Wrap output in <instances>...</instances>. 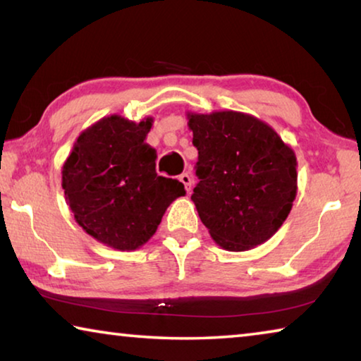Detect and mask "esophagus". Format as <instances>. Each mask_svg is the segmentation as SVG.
I'll return each mask as SVG.
<instances>
[{"label": "esophagus", "mask_w": 361, "mask_h": 361, "mask_svg": "<svg viewBox=\"0 0 361 361\" xmlns=\"http://www.w3.org/2000/svg\"><path fill=\"white\" fill-rule=\"evenodd\" d=\"M180 181L183 183V185H185L186 191L191 192V189H192V178H191V175H189V173H181V175H180Z\"/></svg>", "instance_id": "1"}]
</instances>
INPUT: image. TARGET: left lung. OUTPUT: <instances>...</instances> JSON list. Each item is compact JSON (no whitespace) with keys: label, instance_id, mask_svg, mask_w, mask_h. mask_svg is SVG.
<instances>
[{"label":"left lung","instance_id":"1","mask_svg":"<svg viewBox=\"0 0 361 361\" xmlns=\"http://www.w3.org/2000/svg\"><path fill=\"white\" fill-rule=\"evenodd\" d=\"M186 116L199 151L191 200L212 239L229 252L267 242L296 199L295 151L252 114L224 109Z\"/></svg>","mask_w":361,"mask_h":361}]
</instances>
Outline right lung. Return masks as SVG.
Here are the masks:
<instances>
[{
    "mask_svg": "<svg viewBox=\"0 0 361 361\" xmlns=\"http://www.w3.org/2000/svg\"><path fill=\"white\" fill-rule=\"evenodd\" d=\"M154 118L105 116L76 138L62 167L65 200L76 223L97 242L119 252L142 248L175 199L178 180L156 173V151L146 145Z\"/></svg>",
    "mask_w": 361,
    "mask_h": 361,
    "instance_id": "add662e5",
    "label": "right lung"
}]
</instances>
